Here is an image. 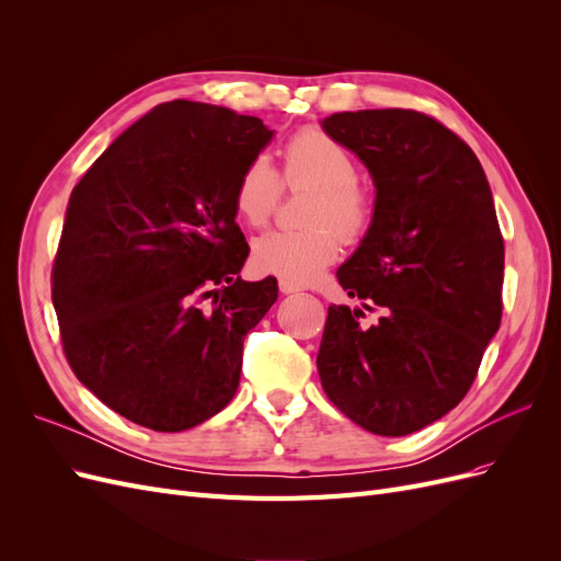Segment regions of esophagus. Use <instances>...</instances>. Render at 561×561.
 Here are the masks:
<instances>
[{
	"instance_id": "34e87169",
	"label": "esophagus",
	"mask_w": 561,
	"mask_h": 561,
	"mask_svg": "<svg viewBox=\"0 0 561 561\" xmlns=\"http://www.w3.org/2000/svg\"><path fill=\"white\" fill-rule=\"evenodd\" d=\"M278 287H280V293H283V295L299 293V285H295V283H290V280H280V283H278Z\"/></svg>"
}]
</instances>
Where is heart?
Instances as JSON below:
<instances>
[{
	"label": "heart",
	"mask_w": 561,
	"mask_h": 561,
	"mask_svg": "<svg viewBox=\"0 0 561 561\" xmlns=\"http://www.w3.org/2000/svg\"><path fill=\"white\" fill-rule=\"evenodd\" d=\"M283 182L313 186L299 231H271L252 245V264L262 274L295 285L318 278L342 250L344 241H358L375 217V201L358 182V165L328 133L301 128L283 149ZM283 182L264 157H254L236 180L233 208L245 225L264 227L274 217Z\"/></svg>",
	"instance_id": "obj_1"
}]
</instances>
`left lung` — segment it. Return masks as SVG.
<instances>
[{
	"label": "left lung",
	"instance_id": "obj_1",
	"mask_svg": "<svg viewBox=\"0 0 561 561\" xmlns=\"http://www.w3.org/2000/svg\"><path fill=\"white\" fill-rule=\"evenodd\" d=\"M367 165L375 217L336 280L363 308L330 307L318 351L328 398L365 431L400 437L466 398L503 313V236L474 151L416 110L322 122Z\"/></svg>",
	"mask_w": 561,
	"mask_h": 561
}]
</instances>
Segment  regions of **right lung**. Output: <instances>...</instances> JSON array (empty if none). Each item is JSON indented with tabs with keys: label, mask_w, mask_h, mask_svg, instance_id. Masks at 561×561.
<instances>
[{
	"label": "right lung",
	"mask_w": 561,
	"mask_h": 561,
	"mask_svg": "<svg viewBox=\"0 0 561 561\" xmlns=\"http://www.w3.org/2000/svg\"><path fill=\"white\" fill-rule=\"evenodd\" d=\"M274 130L227 107L173 100L105 149L72 190L50 297L65 358L110 410L180 433L222 412L243 339L278 283L241 280L233 186Z\"/></svg>",
	"instance_id": "obj_1"
}]
</instances>
